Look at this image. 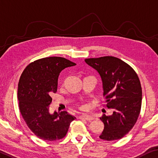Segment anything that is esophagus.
<instances>
[{"mask_svg":"<svg viewBox=\"0 0 158 158\" xmlns=\"http://www.w3.org/2000/svg\"><path fill=\"white\" fill-rule=\"evenodd\" d=\"M79 118L86 119V120H87V121H91V120H92V119H94V117H93L92 116H91V115H88V114H82L79 117Z\"/></svg>","mask_w":158,"mask_h":158,"instance_id":"obj_1","label":"esophagus"}]
</instances>
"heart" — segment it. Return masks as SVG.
Here are the masks:
<instances>
[{"instance_id": "1", "label": "heart", "mask_w": 158, "mask_h": 158, "mask_svg": "<svg viewBox=\"0 0 158 158\" xmlns=\"http://www.w3.org/2000/svg\"><path fill=\"white\" fill-rule=\"evenodd\" d=\"M81 109H84V106H81Z\"/></svg>"}]
</instances>
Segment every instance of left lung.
Instances as JSON below:
<instances>
[{
    "instance_id": "8db88e82",
    "label": "left lung",
    "mask_w": 158,
    "mask_h": 158,
    "mask_svg": "<svg viewBox=\"0 0 158 158\" xmlns=\"http://www.w3.org/2000/svg\"><path fill=\"white\" fill-rule=\"evenodd\" d=\"M84 61L100 75L106 106L114 110L112 115L99 118L104 124L99 137L107 141L121 139L132 130L140 112L143 94L139 77L129 64L117 57Z\"/></svg>"
}]
</instances>
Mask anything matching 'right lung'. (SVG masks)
<instances>
[{
  "label": "right lung",
  "mask_w": 158,
  "mask_h": 158,
  "mask_svg": "<svg viewBox=\"0 0 158 158\" xmlns=\"http://www.w3.org/2000/svg\"><path fill=\"white\" fill-rule=\"evenodd\" d=\"M75 65L63 57L43 58L28 64L20 77L17 94L20 112L28 128L40 139H62L76 119L66 111L49 113L51 96L57 91L59 74Z\"/></svg>",
  "instance_id": "1"
}]
</instances>
